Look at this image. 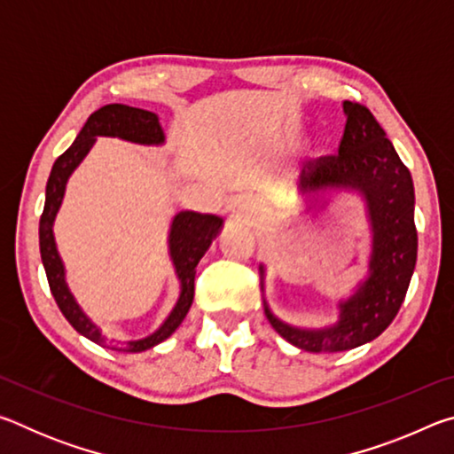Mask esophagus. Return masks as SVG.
<instances>
[{
  "mask_svg": "<svg viewBox=\"0 0 454 454\" xmlns=\"http://www.w3.org/2000/svg\"><path fill=\"white\" fill-rule=\"evenodd\" d=\"M250 208H252V204L246 196H234L232 200H230V212L232 214H246V212H250Z\"/></svg>",
  "mask_w": 454,
  "mask_h": 454,
  "instance_id": "34e87169",
  "label": "esophagus"
}]
</instances>
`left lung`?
I'll use <instances>...</instances> for the list:
<instances>
[{"mask_svg":"<svg viewBox=\"0 0 454 454\" xmlns=\"http://www.w3.org/2000/svg\"><path fill=\"white\" fill-rule=\"evenodd\" d=\"M344 136L336 156L306 162L298 192L312 210L328 206L333 194L355 192L366 204L371 254L366 276L352 294L336 302L338 320L304 328L280 320L264 298V312L284 340L309 352H342L374 340L395 320L417 264L414 186L406 168L379 121L364 106L344 102ZM266 268L260 264L264 292Z\"/></svg>","mask_w":454,"mask_h":454,"instance_id":"1","label":"left lung"}]
</instances>
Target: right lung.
I'll return each instance as SVG.
<instances>
[{
    "label": "right lung",
    "mask_w": 454,
    "mask_h": 454,
    "mask_svg": "<svg viewBox=\"0 0 454 454\" xmlns=\"http://www.w3.org/2000/svg\"><path fill=\"white\" fill-rule=\"evenodd\" d=\"M98 137H120V140L140 144V145H164L166 136L160 126V120L153 112L140 110V107L124 104H107L91 114L86 124L80 129L78 137L51 168L48 186H45V204L40 220V252L42 262L48 276L51 294L56 298L59 310L67 322L78 330L82 336L90 338L91 342L104 348L118 352H144L156 347L170 338L176 328L182 325L194 301V278L200 258L210 248L214 238L220 234L224 220L214 214H200L192 210H182L176 214L168 230V254H170L176 278L180 282L178 301L168 312L162 325L148 336L136 338V340L120 342L107 338L102 328L91 320L82 306L75 301L66 278V264L59 256L56 234H53V222L61 208L66 196V186L70 176L75 172L90 150L94 148Z\"/></svg>",
    "instance_id": "right-lung-1"
}]
</instances>
